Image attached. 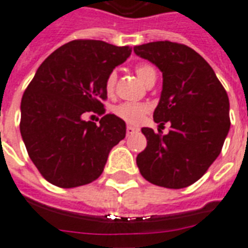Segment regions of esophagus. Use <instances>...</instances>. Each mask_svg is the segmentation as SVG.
<instances>
[{
	"mask_svg": "<svg viewBox=\"0 0 248 248\" xmlns=\"http://www.w3.org/2000/svg\"><path fill=\"white\" fill-rule=\"evenodd\" d=\"M138 131H139V129H137V127H133V126H127V127H126V133L129 134V135L138 133Z\"/></svg>",
	"mask_w": 248,
	"mask_h": 248,
	"instance_id": "esophagus-1",
	"label": "esophagus"
}]
</instances>
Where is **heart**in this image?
<instances>
[{"instance_id":"obj_1","label":"heart","mask_w":248,"mask_h":248,"mask_svg":"<svg viewBox=\"0 0 248 248\" xmlns=\"http://www.w3.org/2000/svg\"><path fill=\"white\" fill-rule=\"evenodd\" d=\"M135 73H137V76L140 78V81H143V84H147L150 78H154V76H156L155 68L147 63L137 64V65H135ZM115 81H117V73L110 72L105 80V89L109 94H111V93L114 92ZM147 111L148 108L146 105L133 104V102H124V104H121V105L115 106L114 109H113V113H114L118 118L124 119V122H127V124H140Z\"/></svg>"}]
</instances>
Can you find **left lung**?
I'll return each instance as SVG.
<instances>
[{
  "label": "left lung",
  "instance_id": "obj_1",
  "mask_svg": "<svg viewBox=\"0 0 248 248\" xmlns=\"http://www.w3.org/2000/svg\"><path fill=\"white\" fill-rule=\"evenodd\" d=\"M134 52L163 73L156 124H170L167 135L143 127L147 147L137 156L142 176L152 184L180 189L201 179L230 130L229 97L205 59L188 46L151 42Z\"/></svg>",
  "mask_w": 248,
  "mask_h": 248
}]
</instances>
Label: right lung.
<instances>
[{"mask_svg": "<svg viewBox=\"0 0 248 248\" xmlns=\"http://www.w3.org/2000/svg\"><path fill=\"white\" fill-rule=\"evenodd\" d=\"M131 55L129 46L72 40L38 68L21 101V135L42 176L60 188L100 177L109 152L126 135L124 119L105 114L100 124L82 114H104L105 80Z\"/></svg>", "mask_w": 248, "mask_h": 248, "instance_id": "right-lung-1", "label": "right lung"}]
</instances>
